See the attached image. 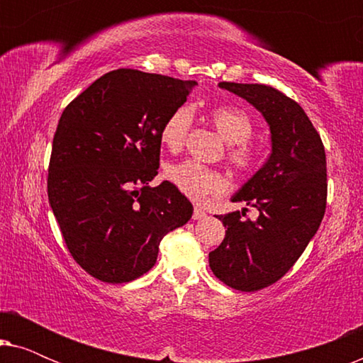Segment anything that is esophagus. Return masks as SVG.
Wrapping results in <instances>:
<instances>
[{
    "label": "esophagus",
    "mask_w": 363,
    "mask_h": 363,
    "mask_svg": "<svg viewBox=\"0 0 363 363\" xmlns=\"http://www.w3.org/2000/svg\"><path fill=\"white\" fill-rule=\"evenodd\" d=\"M203 218H206V211L201 210V208H195V211H193V220H203Z\"/></svg>",
    "instance_id": "obj_1"
}]
</instances>
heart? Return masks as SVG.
<instances>
[{"label": "heart", "instance_id": "heart-1", "mask_svg": "<svg viewBox=\"0 0 363 363\" xmlns=\"http://www.w3.org/2000/svg\"><path fill=\"white\" fill-rule=\"evenodd\" d=\"M211 123L218 133L230 143L228 160L238 172L247 173L256 163V150L250 142L255 133V122L242 108L218 106L210 112ZM193 122V112L180 107L167 118L160 132V140L168 150L180 152L185 145ZM165 175L183 195L193 201H203L208 196H218L228 190V178L221 172L201 163L185 160L167 168Z\"/></svg>", "mask_w": 363, "mask_h": 363}]
</instances>
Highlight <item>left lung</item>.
Instances as JSON below:
<instances>
[{"label": "left lung", "mask_w": 363, "mask_h": 363, "mask_svg": "<svg viewBox=\"0 0 363 363\" xmlns=\"http://www.w3.org/2000/svg\"><path fill=\"white\" fill-rule=\"evenodd\" d=\"M220 87L255 106L271 130L269 158L231 198L257 208L259 216L256 221L242 220L240 211L218 216L226 235L210 252L218 279L255 292L279 281L319 230L327 203L325 150L309 117L286 94L264 84L220 82Z\"/></svg>", "instance_id": "left-lung-1"}]
</instances>
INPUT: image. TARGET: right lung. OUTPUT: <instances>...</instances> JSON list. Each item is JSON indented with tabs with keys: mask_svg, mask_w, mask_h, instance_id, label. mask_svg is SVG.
Instances as JSON below:
<instances>
[{
	"mask_svg": "<svg viewBox=\"0 0 363 363\" xmlns=\"http://www.w3.org/2000/svg\"><path fill=\"white\" fill-rule=\"evenodd\" d=\"M195 81L117 69L64 108L52 140L48 196L74 261L122 284L150 271L162 238L193 206L170 182L148 186L160 165L163 123Z\"/></svg>",
	"mask_w": 363,
	"mask_h": 363,
	"instance_id": "1",
	"label": "right lung"
}]
</instances>
